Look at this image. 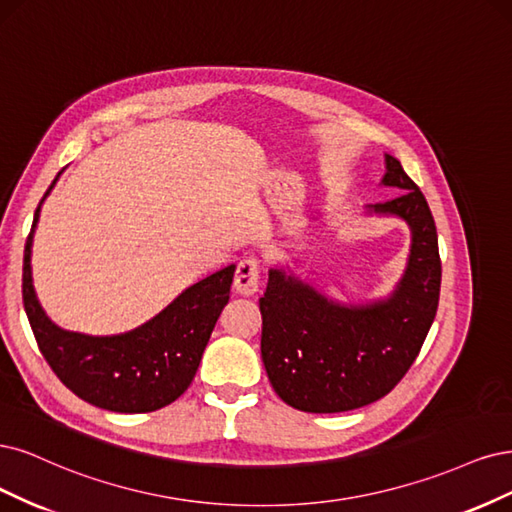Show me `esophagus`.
<instances>
[{
	"label": "esophagus",
	"instance_id": "1",
	"mask_svg": "<svg viewBox=\"0 0 512 512\" xmlns=\"http://www.w3.org/2000/svg\"><path fill=\"white\" fill-rule=\"evenodd\" d=\"M234 289L238 295H251L257 293L259 289V263L255 257H246L238 263V270L234 276Z\"/></svg>",
	"mask_w": 512,
	"mask_h": 512
}]
</instances>
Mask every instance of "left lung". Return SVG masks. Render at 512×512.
Here are the masks:
<instances>
[{
  "label": "left lung",
  "mask_w": 512,
  "mask_h": 512,
  "mask_svg": "<svg viewBox=\"0 0 512 512\" xmlns=\"http://www.w3.org/2000/svg\"><path fill=\"white\" fill-rule=\"evenodd\" d=\"M381 185L400 191L398 197L370 204L364 214L395 217L410 232L406 268L389 295L338 302L289 263L268 272L259 300L261 359L278 398L298 410L344 412L385 398L417 359L434 323L442 266L430 206L387 153Z\"/></svg>",
  "instance_id": "8db88e82"
}]
</instances>
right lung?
I'll return each mask as SVG.
<instances>
[{"label": "right lung", "instance_id": "obj_1", "mask_svg": "<svg viewBox=\"0 0 512 512\" xmlns=\"http://www.w3.org/2000/svg\"><path fill=\"white\" fill-rule=\"evenodd\" d=\"M44 193L23 257V304L48 366L80 400L112 412H153L172 404L191 385L223 308L236 266L214 272L178 293L159 315L114 336L70 332L48 319L31 276V246Z\"/></svg>", "mask_w": 512, "mask_h": 512}]
</instances>
